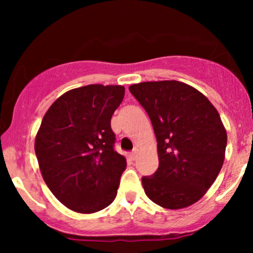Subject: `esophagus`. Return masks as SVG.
Masks as SVG:
<instances>
[{"instance_id": "esophagus-1", "label": "esophagus", "mask_w": 253, "mask_h": 253, "mask_svg": "<svg viewBox=\"0 0 253 253\" xmlns=\"http://www.w3.org/2000/svg\"><path fill=\"white\" fill-rule=\"evenodd\" d=\"M136 157H138V150H134L132 153H130V158H132L133 161H135Z\"/></svg>"}]
</instances>
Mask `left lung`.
Returning a JSON list of instances; mask_svg holds the SVG:
<instances>
[{"mask_svg":"<svg viewBox=\"0 0 253 253\" xmlns=\"http://www.w3.org/2000/svg\"><path fill=\"white\" fill-rule=\"evenodd\" d=\"M129 91L149 114L159 165L141 179L147 197L167 210L199 201L225 161L227 133L202 92L178 81L132 84Z\"/></svg>","mask_w":253,"mask_h":253,"instance_id":"left-lung-1","label":"left lung"}]
</instances>
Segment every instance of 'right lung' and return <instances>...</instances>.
Returning a JSON list of instances; mask_svg holds the SVG:
<instances>
[{"instance_id":"obj_1","label":"right lung","mask_w":253,"mask_h":253,"mask_svg":"<svg viewBox=\"0 0 253 253\" xmlns=\"http://www.w3.org/2000/svg\"><path fill=\"white\" fill-rule=\"evenodd\" d=\"M123 85L90 84L58 97L43 115L34 150L43 181L69 210L96 213L114 201L126 158L114 151L113 113Z\"/></svg>"}]
</instances>
